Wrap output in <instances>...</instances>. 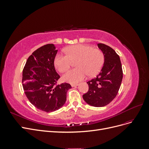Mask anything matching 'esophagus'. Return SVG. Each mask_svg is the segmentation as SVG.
<instances>
[{"label": "esophagus", "instance_id": "esophagus-1", "mask_svg": "<svg viewBox=\"0 0 149 149\" xmlns=\"http://www.w3.org/2000/svg\"><path fill=\"white\" fill-rule=\"evenodd\" d=\"M77 86H78V84H71L72 87H76Z\"/></svg>", "mask_w": 149, "mask_h": 149}]
</instances>
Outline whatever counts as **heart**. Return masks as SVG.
Instances as JSON below:
<instances>
[{"instance_id": "obj_1", "label": "heart", "mask_w": 149, "mask_h": 149, "mask_svg": "<svg viewBox=\"0 0 149 149\" xmlns=\"http://www.w3.org/2000/svg\"><path fill=\"white\" fill-rule=\"evenodd\" d=\"M66 55L57 54L54 60L56 68L60 73H65L76 62V68L68 72L63 79L68 83L74 84L89 77L97 74L104 63V54L100 49L85 45H74L65 49Z\"/></svg>"}]
</instances>
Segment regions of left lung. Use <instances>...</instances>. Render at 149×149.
<instances>
[{
  "instance_id": "1",
  "label": "left lung",
  "mask_w": 149,
  "mask_h": 149,
  "mask_svg": "<svg viewBox=\"0 0 149 149\" xmlns=\"http://www.w3.org/2000/svg\"><path fill=\"white\" fill-rule=\"evenodd\" d=\"M97 46L104 54V63L100 74L87 82L88 91L83 95L85 102L94 107L109 104L118 94L123 77L120 58L110 47L103 43Z\"/></svg>"
}]
</instances>
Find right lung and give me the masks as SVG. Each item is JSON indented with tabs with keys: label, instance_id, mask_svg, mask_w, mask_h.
Wrapping results in <instances>:
<instances>
[{
	"label": "right lung",
	"instance_id": "obj_1",
	"mask_svg": "<svg viewBox=\"0 0 149 149\" xmlns=\"http://www.w3.org/2000/svg\"><path fill=\"white\" fill-rule=\"evenodd\" d=\"M58 50L53 44L38 48L26 60L22 74V85L29 101L37 109L51 112L65 104L68 90L66 83L56 84L60 76L54 66Z\"/></svg>",
	"mask_w": 149,
	"mask_h": 149
}]
</instances>
